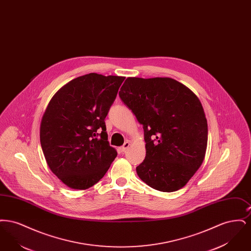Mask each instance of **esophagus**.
I'll return each instance as SVG.
<instances>
[{
    "mask_svg": "<svg viewBox=\"0 0 251 251\" xmlns=\"http://www.w3.org/2000/svg\"><path fill=\"white\" fill-rule=\"evenodd\" d=\"M130 142L129 141H126L125 143L123 144V146L122 147H120V151H121V152H125L127 150H128V148L130 147Z\"/></svg>",
    "mask_w": 251,
    "mask_h": 251,
    "instance_id": "1",
    "label": "esophagus"
}]
</instances>
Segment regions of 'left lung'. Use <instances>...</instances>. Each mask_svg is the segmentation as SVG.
<instances>
[{"instance_id": "8db88e82", "label": "left lung", "mask_w": 251, "mask_h": 251, "mask_svg": "<svg viewBox=\"0 0 251 251\" xmlns=\"http://www.w3.org/2000/svg\"><path fill=\"white\" fill-rule=\"evenodd\" d=\"M120 99L143 125L146 158L136 167L151 188H182L202 164L208 125L202 104L191 89L168 77H128Z\"/></svg>"}]
</instances>
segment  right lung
<instances>
[{
	"instance_id": "add662e5",
	"label": "right lung",
	"mask_w": 251,
	"mask_h": 251,
	"mask_svg": "<svg viewBox=\"0 0 251 251\" xmlns=\"http://www.w3.org/2000/svg\"><path fill=\"white\" fill-rule=\"evenodd\" d=\"M124 79L98 73L77 77L53 95L43 114L39 134L47 165L72 189L93 186L118 155L104 120Z\"/></svg>"
}]
</instances>
